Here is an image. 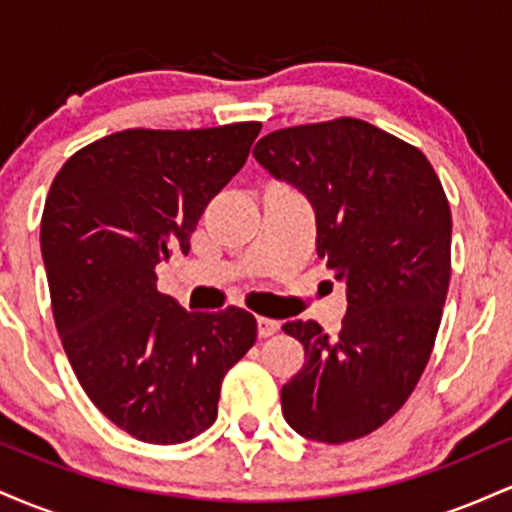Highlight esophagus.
Wrapping results in <instances>:
<instances>
[{"instance_id": "34e87169", "label": "esophagus", "mask_w": 512, "mask_h": 512, "mask_svg": "<svg viewBox=\"0 0 512 512\" xmlns=\"http://www.w3.org/2000/svg\"><path fill=\"white\" fill-rule=\"evenodd\" d=\"M257 332H260V337H272V334L279 332V322L276 320H269V317H257Z\"/></svg>"}]
</instances>
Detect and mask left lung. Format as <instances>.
<instances>
[{"mask_svg":"<svg viewBox=\"0 0 512 512\" xmlns=\"http://www.w3.org/2000/svg\"><path fill=\"white\" fill-rule=\"evenodd\" d=\"M252 156L315 209L317 255L346 281L339 334L315 320L281 330L305 366L281 387L303 438L349 443L402 409L428 358L450 286L452 214L431 161L356 117L269 132Z\"/></svg>","mask_w":512,"mask_h":512,"instance_id":"obj_1","label":"left lung"}]
</instances>
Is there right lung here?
Wrapping results in <instances>:
<instances>
[{
	"label": "right lung",
	"mask_w": 512,
	"mask_h": 512,
	"mask_svg": "<svg viewBox=\"0 0 512 512\" xmlns=\"http://www.w3.org/2000/svg\"><path fill=\"white\" fill-rule=\"evenodd\" d=\"M260 129H122L69 156L50 185L40 250L64 354L98 411L144 443L207 431L223 378L257 339L248 310L192 313L158 291L156 264L187 255Z\"/></svg>",
	"instance_id": "right-lung-1"
}]
</instances>
